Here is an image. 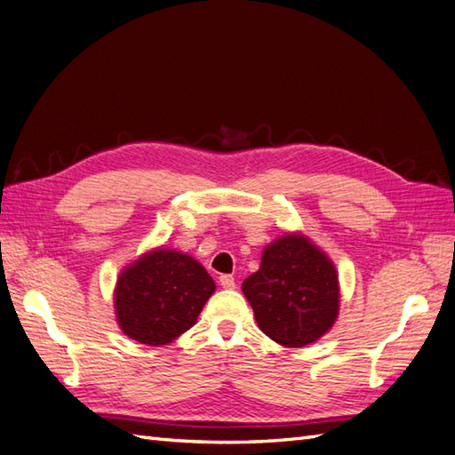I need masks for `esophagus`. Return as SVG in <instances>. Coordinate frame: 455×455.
Listing matches in <instances>:
<instances>
[{
	"label": "esophagus",
	"mask_w": 455,
	"mask_h": 455,
	"mask_svg": "<svg viewBox=\"0 0 455 455\" xmlns=\"http://www.w3.org/2000/svg\"><path fill=\"white\" fill-rule=\"evenodd\" d=\"M219 283H220V287H223V289H235L236 287V281L232 275H220Z\"/></svg>",
	"instance_id": "esophagus-1"
}]
</instances>
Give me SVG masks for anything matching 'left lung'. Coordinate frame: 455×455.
<instances>
[{
  "mask_svg": "<svg viewBox=\"0 0 455 455\" xmlns=\"http://www.w3.org/2000/svg\"><path fill=\"white\" fill-rule=\"evenodd\" d=\"M259 330L284 347H304L330 330L339 310L333 263L302 235L273 242L259 271L242 283Z\"/></svg>",
  "mask_w": 455,
  "mask_h": 455,
  "instance_id": "8db88e82",
  "label": "left lung"
}]
</instances>
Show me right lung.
<instances>
[{"instance_id": "1", "label": "right lung", "mask_w": 455, "mask_h": 455, "mask_svg": "<svg viewBox=\"0 0 455 455\" xmlns=\"http://www.w3.org/2000/svg\"><path fill=\"white\" fill-rule=\"evenodd\" d=\"M213 291V279L194 258L155 250L120 275L116 315L132 339L166 345L196 323Z\"/></svg>"}]
</instances>
